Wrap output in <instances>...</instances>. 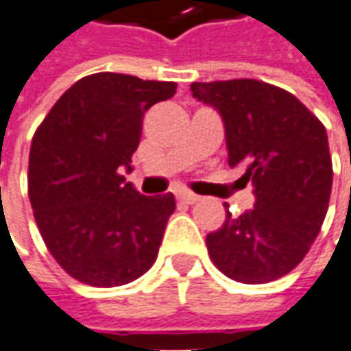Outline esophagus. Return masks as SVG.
<instances>
[{
    "label": "esophagus",
    "mask_w": 351,
    "mask_h": 351,
    "mask_svg": "<svg viewBox=\"0 0 351 351\" xmlns=\"http://www.w3.org/2000/svg\"><path fill=\"white\" fill-rule=\"evenodd\" d=\"M176 199H178V202H182V204L192 206V204H195V202H199V195L192 194V192H178V194H176Z\"/></svg>",
    "instance_id": "obj_1"
}]
</instances>
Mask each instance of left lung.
<instances>
[{"instance_id": "8db88e82", "label": "left lung", "mask_w": 351, "mask_h": 351, "mask_svg": "<svg viewBox=\"0 0 351 351\" xmlns=\"http://www.w3.org/2000/svg\"><path fill=\"white\" fill-rule=\"evenodd\" d=\"M195 99L223 117L228 165L254 184L252 211L207 234L215 267L244 285L288 275L325 221L332 161L323 123L295 95L254 78L192 82Z\"/></svg>"}]
</instances>
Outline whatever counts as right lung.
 Returning a JSON list of instances; mask_svg holds the SVG:
<instances>
[{
  "label": "right lung",
  "mask_w": 351,
  "mask_h": 351,
  "mask_svg": "<svg viewBox=\"0 0 351 351\" xmlns=\"http://www.w3.org/2000/svg\"><path fill=\"white\" fill-rule=\"evenodd\" d=\"M175 92V82L95 73L71 86L36 130V225L57 263L84 285H128L156 263L175 195H142L121 171H132L145 111Z\"/></svg>",
  "instance_id": "right-lung-1"
}]
</instances>
